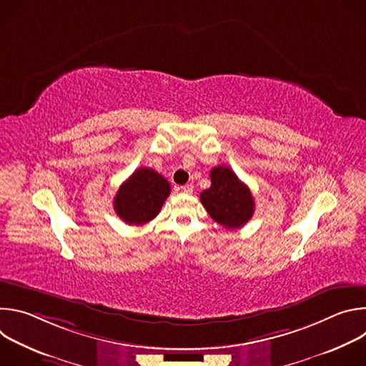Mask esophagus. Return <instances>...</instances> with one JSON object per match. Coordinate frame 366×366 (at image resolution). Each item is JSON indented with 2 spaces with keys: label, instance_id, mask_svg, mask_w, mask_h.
I'll return each instance as SVG.
<instances>
[{
  "label": "esophagus",
  "instance_id": "obj_1",
  "mask_svg": "<svg viewBox=\"0 0 366 366\" xmlns=\"http://www.w3.org/2000/svg\"><path fill=\"white\" fill-rule=\"evenodd\" d=\"M181 192H185V194H191L192 192V189H194V187L191 185V184H187V185H182V187H179L178 188Z\"/></svg>",
  "mask_w": 366,
  "mask_h": 366
}]
</instances>
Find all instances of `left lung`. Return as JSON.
Instances as JSON below:
<instances>
[{
  "label": "left lung",
  "instance_id": "1",
  "mask_svg": "<svg viewBox=\"0 0 366 366\" xmlns=\"http://www.w3.org/2000/svg\"><path fill=\"white\" fill-rule=\"evenodd\" d=\"M212 187L199 195L210 217L224 229L244 226L253 216L254 201L246 184L229 167H216L210 172Z\"/></svg>",
  "mask_w": 366,
  "mask_h": 366
}]
</instances>
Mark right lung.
I'll use <instances>...</instances> for the list:
<instances>
[{"label": "right lung", "instance_id": "right-lung-1", "mask_svg": "<svg viewBox=\"0 0 366 366\" xmlns=\"http://www.w3.org/2000/svg\"><path fill=\"white\" fill-rule=\"evenodd\" d=\"M171 194L169 182L150 168H139L124 181L116 197L114 212L127 224L142 226L159 214Z\"/></svg>", "mask_w": 366, "mask_h": 366}]
</instances>
